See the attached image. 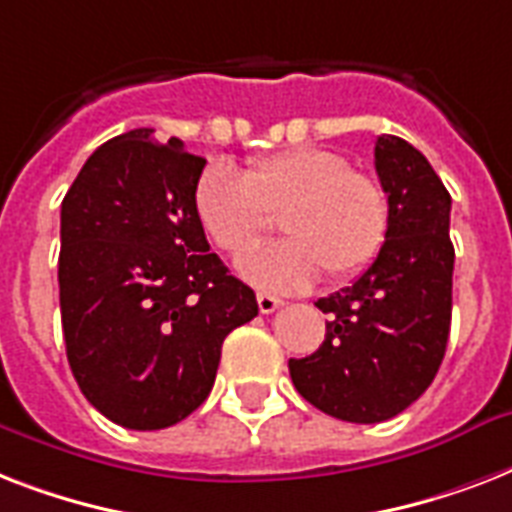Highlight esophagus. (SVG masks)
I'll use <instances>...</instances> for the list:
<instances>
[{
  "label": "esophagus",
  "instance_id": "esophagus-1",
  "mask_svg": "<svg viewBox=\"0 0 512 512\" xmlns=\"http://www.w3.org/2000/svg\"><path fill=\"white\" fill-rule=\"evenodd\" d=\"M281 300L279 297H273V295H265V292H260L257 295V308H260V313H273L276 308H281Z\"/></svg>",
  "mask_w": 512,
  "mask_h": 512
}]
</instances>
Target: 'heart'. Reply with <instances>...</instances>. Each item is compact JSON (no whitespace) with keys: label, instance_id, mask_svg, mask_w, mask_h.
Wrapping results in <instances>:
<instances>
[{"label":"heart","instance_id":"heart-1","mask_svg":"<svg viewBox=\"0 0 512 512\" xmlns=\"http://www.w3.org/2000/svg\"><path fill=\"white\" fill-rule=\"evenodd\" d=\"M193 209L225 255L247 252L279 215L287 239L239 260L241 276L268 292L311 287L319 273L332 284L353 279L388 231L380 183L321 146L257 156L244 175L225 162L209 164L193 188Z\"/></svg>","mask_w":512,"mask_h":512}]
</instances>
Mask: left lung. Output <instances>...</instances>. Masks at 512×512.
Listing matches in <instances>:
<instances>
[{
  "label": "left lung",
  "mask_w": 512,
  "mask_h": 512,
  "mask_svg": "<svg viewBox=\"0 0 512 512\" xmlns=\"http://www.w3.org/2000/svg\"><path fill=\"white\" fill-rule=\"evenodd\" d=\"M388 231L350 287L321 297L329 316L316 353L289 358L297 393L337 420L385 422L428 390L452 324V196L430 162L396 135L374 143Z\"/></svg>",
  "instance_id": "obj_1"
}]
</instances>
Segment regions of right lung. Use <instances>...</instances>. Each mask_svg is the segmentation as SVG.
Segmentation results:
<instances>
[{"label": "right lung", "instance_id": "1", "mask_svg": "<svg viewBox=\"0 0 512 512\" xmlns=\"http://www.w3.org/2000/svg\"><path fill=\"white\" fill-rule=\"evenodd\" d=\"M132 130L84 162L60 204V319L84 398L116 425L162 430L204 404L255 292L209 252L193 209L207 159Z\"/></svg>", "mask_w": 512, "mask_h": 512}]
</instances>
